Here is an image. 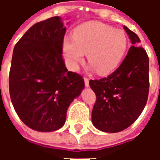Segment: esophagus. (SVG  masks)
Masks as SVG:
<instances>
[{
    "label": "esophagus",
    "instance_id": "1",
    "mask_svg": "<svg viewBox=\"0 0 160 160\" xmlns=\"http://www.w3.org/2000/svg\"><path fill=\"white\" fill-rule=\"evenodd\" d=\"M84 81H85V86L87 87H89V79L87 78V77H85V78H84Z\"/></svg>",
    "mask_w": 160,
    "mask_h": 160
}]
</instances>
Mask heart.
Listing matches in <instances>:
<instances>
[{
  "mask_svg": "<svg viewBox=\"0 0 160 160\" xmlns=\"http://www.w3.org/2000/svg\"><path fill=\"white\" fill-rule=\"evenodd\" d=\"M127 48L128 38L122 30L98 21L77 26L73 36L64 37L62 45L63 58L70 70H77L87 53L91 68L100 75H107L119 66Z\"/></svg>",
  "mask_w": 160,
  "mask_h": 160,
  "instance_id": "heart-1",
  "label": "heart"
}]
</instances>
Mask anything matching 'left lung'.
Returning a JSON list of instances; mask_svg holds the SVG:
<instances>
[{
	"label": "left lung",
	"mask_w": 160,
	"mask_h": 160,
	"mask_svg": "<svg viewBox=\"0 0 160 160\" xmlns=\"http://www.w3.org/2000/svg\"><path fill=\"white\" fill-rule=\"evenodd\" d=\"M124 30L133 45L118 69L108 77L91 80L96 94L92 122L98 129L117 133L134 123L144 110L149 92V58L139 37L128 27Z\"/></svg>",
	"instance_id": "1"
}]
</instances>
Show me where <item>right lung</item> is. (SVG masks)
I'll return each instance as SVG.
<instances>
[{
    "label": "right lung",
    "mask_w": 160,
    "mask_h": 160,
    "mask_svg": "<svg viewBox=\"0 0 160 160\" xmlns=\"http://www.w3.org/2000/svg\"><path fill=\"white\" fill-rule=\"evenodd\" d=\"M66 27L59 16L33 25L16 43L9 73V93L26 126L56 131L85 87L82 76L68 71L62 58Z\"/></svg>",
    "instance_id": "add662e5"
}]
</instances>
